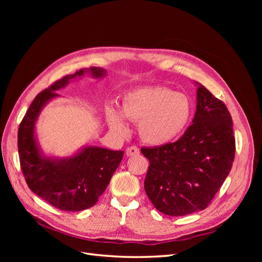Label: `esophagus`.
Returning a JSON list of instances; mask_svg holds the SVG:
<instances>
[{"label":"esophagus","mask_w":262,"mask_h":262,"mask_svg":"<svg viewBox=\"0 0 262 262\" xmlns=\"http://www.w3.org/2000/svg\"><path fill=\"white\" fill-rule=\"evenodd\" d=\"M126 156H133V155H139L140 154V148L136 145L130 146L126 148Z\"/></svg>","instance_id":"34e87169"}]
</instances>
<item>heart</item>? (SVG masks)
<instances>
[{"label": "heart", "instance_id": "heart-1", "mask_svg": "<svg viewBox=\"0 0 262 262\" xmlns=\"http://www.w3.org/2000/svg\"><path fill=\"white\" fill-rule=\"evenodd\" d=\"M122 114L115 107L107 109L110 129L119 134L128 133L125 119L140 123L142 139L152 145H165L184 132L192 113L190 98L167 87H144L124 97Z\"/></svg>", "mask_w": 262, "mask_h": 262}]
</instances>
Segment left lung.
<instances>
[{
	"mask_svg": "<svg viewBox=\"0 0 262 262\" xmlns=\"http://www.w3.org/2000/svg\"><path fill=\"white\" fill-rule=\"evenodd\" d=\"M231 114L203 85L196 91V110L178 141L142 147L149 161L144 189L166 215L184 216L204 210L223 185L235 157Z\"/></svg>",
	"mask_w": 262,
	"mask_h": 262,
	"instance_id": "obj_1",
	"label": "left lung"
}]
</instances>
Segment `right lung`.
I'll return each instance as SVG.
<instances>
[{"mask_svg":"<svg viewBox=\"0 0 262 262\" xmlns=\"http://www.w3.org/2000/svg\"><path fill=\"white\" fill-rule=\"evenodd\" d=\"M86 72L94 77L106 74L105 70L94 67L55 81L31 102L17 136L20 168L29 189L52 207L69 212L86 210L98 201L124 154L123 150L97 146H87L76 155L62 160L40 154L35 139V122L39 113L47 102L58 96L55 91Z\"/></svg>","mask_w":262,"mask_h":262,"instance_id":"obj_1","label":"right lung"}]
</instances>
